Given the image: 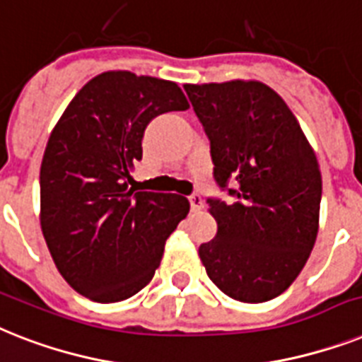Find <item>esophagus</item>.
<instances>
[{
    "instance_id": "esophagus-1",
    "label": "esophagus",
    "mask_w": 362,
    "mask_h": 362,
    "mask_svg": "<svg viewBox=\"0 0 362 362\" xmlns=\"http://www.w3.org/2000/svg\"><path fill=\"white\" fill-rule=\"evenodd\" d=\"M189 204H191V210L199 211V210H202V206H204V201H202V197L199 195V193H191Z\"/></svg>"
}]
</instances>
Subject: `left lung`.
Segmentation results:
<instances>
[{
  "instance_id": "left-lung-1",
  "label": "left lung",
  "mask_w": 362,
  "mask_h": 362,
  "mask_svg": "<svg viewBox=\"0 0 362 362\" xmlns=\"http://www.w3.org/2000/svg\"><path fill=\"white\" fill-rule=\"evenodd\" d=\"M210 141L208 197L217 234L199 247L208 277L242 303L277 298L307 264L318 234L322 175L298 119L260 81L186 85Z\"/></svg>"
}]
</instances>
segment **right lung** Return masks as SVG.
Wrapping results in <instances>:
<instances>
[{"mask_svg":"<svg viewBox=\"0 0 362 362\" xmlns=\"http://www.w3.org/2000/svg\"><path fill=\"white\" fill-rule=\"evenodd\" d=\"M187 107L173 81L104 72L72 98L49 135L40 225L59 273L85 298L115 303L145 288L187 216L186 197L128 187L148 122Z\"/></svg>","mask_w":362,"mask_h":362,"instance_id":"1","label":"right lung"}]
</instances>
